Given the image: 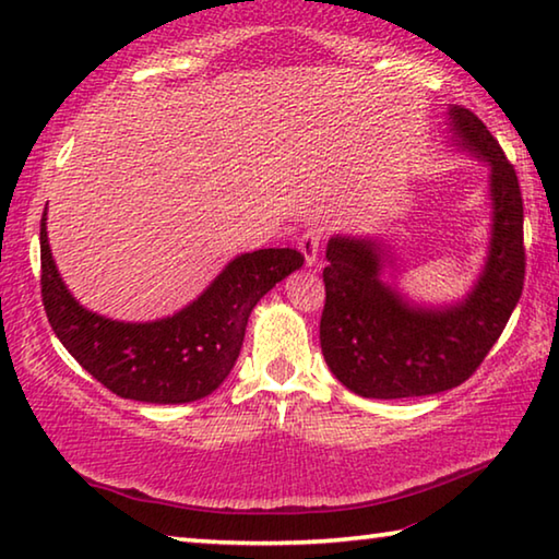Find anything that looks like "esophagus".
I'll use <instances>...</instances> for the list:
<instances>
[{
    "label": "esophagus",
    "mask_w": 559,
    "mask_h": 559,
    "mask_svg": "<svg viewBox=\"0 0 559 559\" xmlns=\"http://www.w3.org/2000/svg\"><path fill=\"white\" fill-rule=\"evenodd\" d=\"M320 243H323V229H318V226H308V229L300 234L298 249L302 251V257H306V266H313L318 261Z\"/></svg>",
    "instance_id": "esophagus-1"
}]
</instances>
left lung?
I'll return each mask as SVG.
<instances>
[{
  "mask_svg": "<svg viewBox=\"0 0 559 559\" xmlns=\"http://www.w3.org/2000/svg\"><path fill=\"white\" fill-rule=\"evenodd\" d=\"M449 116L459 143L490 165L493 239L471 296L447 310L412 308L380 281L382 251L374 241H328L320 347L330 372L367 400L427 396L466 382L523 293V194L515 167L471 110L456 106Z\"/></svg>",
  "mask_w": 559,
  "mask_h": 559,
  "instance_id": "left-lung-1",
  "label": "left lung"
}]
</instances>
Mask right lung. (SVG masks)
Returning a JSON list of instances; mask_svg holds the SVG:
<instances>
[{
  "mask_svg": "<svg viewBox=\"0 0 559 559\" xmlns=\"http://www.w3.org/2000/svg\"><path fill=\"white\" fill-rule=\"evenodd\" d=\"M296 249H259L234 259L200 298L155 323H118L91 313L66 290L41 216V300L56 337L83 370L122 400H202L231 372L257 302L296 269Z\"/></svg>",
  "mask_w": 559,
  "mask_h": 559,
  "instance_id": "obj_1",
  "label": "right lung"
}]
</instances>
